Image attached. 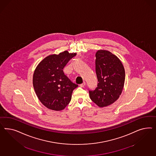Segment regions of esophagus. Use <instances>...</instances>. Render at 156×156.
Here are the masks:
<instances>
[{
    "label": "esophagus",
    "instance_id": "obj_1",
    "mask_svg": "<svg viewBox=\"0 0 156 156\" xmlns=\"http://www.w3.org/2000/svg\"><path fill=\"white\" fill-rule=\"evenodd\" d=\"M85 85H86V83H85V82H83L82 83L80 84V87H84V86H85Z\"/></svg>",
    "mask_w": 156,
    "mask_h": 156
}]
</instances>
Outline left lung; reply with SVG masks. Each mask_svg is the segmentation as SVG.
Segmentation results:
<instances>
[{
    "instance_id": "left-lung-1",
    "label": "left lung",
    "mask_w": 156,
    "mask_h": 156,
    "mask_svg": "<svg viewBox=\"0 0 156 156\" xmlns=\"http://www.w3.org/2000/svg\"><path fill=\"white\" fill-rule=\"evenodd\" d=\"M97 87L89 90L90 99L101 108L109 106L118 99L122 91L125 73L117 57L106 50L95 54Z\"/></svg>"
}]
</instances>
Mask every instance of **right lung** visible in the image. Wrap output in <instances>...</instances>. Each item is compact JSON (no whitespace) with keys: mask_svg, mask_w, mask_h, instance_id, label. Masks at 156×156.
I'll list each match as a JSON object with an SVG mask.
<instances>
[{"mask_svg":"<svg viewBox=\"0 0 156 156\" xmlns=\"http://www.w3.org/2000/svg\"><path fill=\"white\" fill-rule=\"evenodd\" d=\"M76 54L65 51L59 55H49L39 63L34 71V90L48 109L59 111L70 103L73 91L78 85L71 82L63 69Z\"/></svg>","mask_w":156,"mask_h":156,"instance_id":"right-lung-1","label":"right lung"}]
</instances>
